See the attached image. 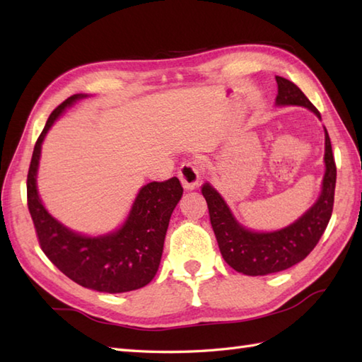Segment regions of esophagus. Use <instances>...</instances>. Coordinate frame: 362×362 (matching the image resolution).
Here are the masks:
<instances>
[{"label":"esophagus","mask_w":362,"mask_h":362,"mask_svg":"<svg viewBox=\"0 0 362 362\" xmlns=\"http://www.w3.org/2000/svg\"><path fill=\"white\" fill-rule=\"evenodd\" d=\"M179 179L187 191H193L199 187V182H201V169H199L196 161H185L180 166Z\"/></svg>","instance_id":"1"}]
</instances>
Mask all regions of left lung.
Masks as SVG:
<instances>
[{
	"mask_svg": "<svg viewBox=\"0 0 362 362\" xmlns=\"http://www.w3.org/2000/svg\"><path fill=\"white\" fill-rule=\"evenodd\" d=\"M279 95L275 105H298L311 110L320 119L319 110L296 83L275 76ZM325 130V174L317 201L292 224L274 232H257L244 227L210 182L202 185V194L209 205L210 222L216 235L222 258L236 272L244 275H269L300 263L316 247L332 218L336 187V165L332 141Z\"/></svg>",
	"mask_w": 362,
	"mask_h": 362,
	"instance_id": "1",
	"label": "left lung"
}]
</instances>
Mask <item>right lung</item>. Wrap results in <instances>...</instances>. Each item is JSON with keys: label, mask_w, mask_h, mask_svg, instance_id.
Instances as JSON below:
<instances>
[{"label": "right lung", "mask_w": 362, "mask_h": 362, "mask_svg": "<svg viewBox=\"0 0 362 362\" xmlns=\"http://www.w3.org/2000/svg\"><path fill=\"white\" fill-rule=\"evenodd\" d=\"M88 95H73L54 110L35 143L28 173V206L38 243L60 272L83 288L119 294L140 289L156 276L169 219L183 194L177 177L151 182L138 191L126 221L104 235H83L49 214L37 189L42 144L54 122Z\"/></svg>", "instance_id": "right-lung-1"}]
</instances>
